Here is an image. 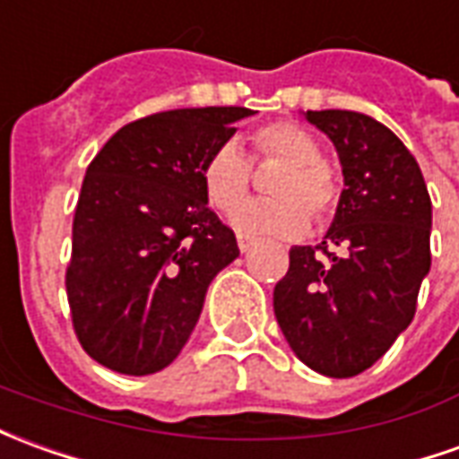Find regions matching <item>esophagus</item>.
Segmentation results:
<instances>
[{"label": "esophagus", "instance_id": "obj_1", "mask_svg": "<svg viewBox=\"0 0 459 459\" xmlns=\"http://www.w3.org/2000/svg\"><path fill=\"white\" fill-rule=\"evenodd\" d=\"M255 246V238H251V236H238V251L240 253H248Z\"/></svg>", "mask_w": 459, "mask_h": 459}]
</instances>
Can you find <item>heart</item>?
<instances>
[{
	"label": "heart",
	"instance_id": "obj_1",
	"mask_svg": "<svg viewBox=\"0 0 459 459\" xmlns=\"http://www.w3.org/2000/svg\"><path fill=\"white\" fill-rule=\"evenodd\" d=\"M258 156L278 159L285 169L271 186L273 201H251L243 198L251 191L253 169L238 143H223L204 166V188L211 206L229 213L240 206L230 223L248 236H278L298 238L310 226V213L325 221L338 204V184L325 163L320 161V146L316 139L296 124L278 121L253 134Z\"/></svg>",
	"mask_w": 459,
	"mask_h": 459
}]
</instances>
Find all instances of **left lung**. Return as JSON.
Masks as SVG:
<instances>
[{"label": "left lung", "instance_id": "1", "mask_svg": "<svg viewBox=\"0 0 459 459\" xmlns=\"http://www.w3.org/2000/svg\"><path fill=\"white\" fill-rule=\"evenodd\" d=\"M306 118L333 141L345 188L325 238L290 248L273 310L298 360L328 377H352L412 323L430 273L432 204L415 156L385 124L342 108ZM335 245L342 256L332 253Z\"/></svg>", "mask_w": 459, "mask_h": 459}]
</instances>
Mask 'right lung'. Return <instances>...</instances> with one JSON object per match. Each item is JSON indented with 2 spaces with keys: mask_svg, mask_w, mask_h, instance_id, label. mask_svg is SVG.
<instances>
[{
  "mask_svg": "<svg viewBox=\"0 0 459 459\" xmlns=\"http://www.w3.org/2000/svg\"><path fill=\"white\" fill-rule=\"evenodd\" d=\"M246 117V107L152 114L118 129L89 163L66 296L76 338L96 363L159 373L191 338L208 285L238 258L201 174Z\"/></svg>",
  "mask_w": 459,
  "mask_h": 459,
  "instance_id": "obj_1",
  "label": "right lung"
}]
</instances>
